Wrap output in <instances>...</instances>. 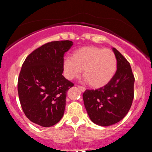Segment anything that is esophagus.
Returning <instances> with one entry per match:
<instances>
[{
    "label": "esophagus",
    "instance_id": "esophagus-1",
    "mask_svg": "<svg viewBox=\"0 0 152 152\" xmlns=\"http://www.w3.org/2000/svg\"><path fill=\"white\" fill-rule=\"evenodd\" d=\"M78 88H79V89L81 90L82 92H84L85 90H86V88H85L84 87H83V86H78Z\"/></svg>",
    "mask_w": 152,
    "mask_h": 152
}]
</instances>
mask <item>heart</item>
<instances>
[{
    "mask_svg": "<svg viewBox=\"0 0 152 152\" xmlns=\"http://www.w3.org/2000/svg\"><path fill=\"white\" fill-rule=\"evenodd\" d=\"M63 69L64 76L69 80L78 77L83 70L85 81L94 88H101L114 76L117 60L111 50L87 46L74 51L72 58L64 59Z\"/></svg>",
    "mask_w": 152,
    "mask_h": 152,
    "instance_id": "1",
    "label": "heart"
}]
</instances>
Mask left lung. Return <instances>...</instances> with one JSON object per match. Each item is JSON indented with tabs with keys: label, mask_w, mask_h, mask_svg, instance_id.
Returning a JSON list of instances; mask_svg holds the SVG:
<instances>
[{
	"label": "left lung",
	"mask_w": 152,
	"mask_h": 152,
	"mask_svg": "<svg viewBox=\"0 0 152 152\" xmlns=\"http://www.w3.org/2000/svg\"><path fill=\"white\" fill-rule=\"evenodd\" d=\"M117 70L106 86L85 91L83 102L90 119L96 124L108 126L120 121L127 114L134 99V76L130 64L115 48Z\"/></svg>",
	"instance_id": "left-lung-1"
}]
</instances>
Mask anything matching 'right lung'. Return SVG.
I'll list each match as a JSON object with an SVG mask.
<instances>
[{"instance_id":"add662e5","label":"right lung","mask_w":152,"mask_h":152,"mask_svg":"<svg viewBox=\"0 0 152 152\" xmlns=\"http://www.w3.org/2000/svg\"><path fill=\"white\" fill-rule=\"evenodd\" d=\"M72 45L71 41L47 43L23 64L18 81L19 100L26 117L39 126H53L64 116L66 93L74 83L62 75L63 63Z\"/></svg>"}]
</instances>
